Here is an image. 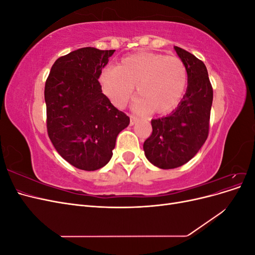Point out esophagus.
Wrapping results in <instances>:
<instances>
[{"mask_svg":"<svg viewBox=\"0 0 255 255\" xmlns=\"http://www.w3.org/2000/svg\"><path fill=\"white\" fill-rule=\"evenodd\" d=\"M136 122H137V118L135 117V116L130 115V116H129V125H130V126H134Z\"/></svg>","mask_w":255,"mask_h":255,"instance_id":"obj_1","label":"esophagus"}]
</instances>
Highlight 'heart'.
I'll return each instance as SVG.
<instances>
[{
	"instance_id": "heart-1",
	"label": "heart",
	"mask_w": 255,
	"mask_h": 255,
	"mask_svg": "<svg viewBox=\"0 0 255 255\" xmlns=\"http://www.w3.org/2000/svg\"><path fill=\"white\" fill-rule=\"evenodd\" d=\"M104 95L117 107L132 98L136 86L137 110L167 115L174 111L187 88V69L174 56L138 52L123 57L116 68H106L99 76Z\"/></svg>"
}]
</instances>
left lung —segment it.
Listing matches in <instances>:
<instances>
[{
	"label": "left lung",
	"mask_w": 255,
	"mask_h": 255,
	"mask_svg": "<svg viewBox=\"0 0 255 255\" xmlns=\"http://www.w3.org/2000/svg\"><path fill=\"white\" fill-rule=\"evenodd\" d=\"M174 50L187 69V89L171 114L151 121L152 134L143 143L145 157L160 169L186 164L201 149L210 129L213 88L207 69L191 53Z\"/></svg>",
	"instance_id": "left-lung-1"
}]
</instances>
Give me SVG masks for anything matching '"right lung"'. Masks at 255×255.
<instances>
[{
    "label": "right lung",
    "mask_w": 255,
    "mask_h": 255,
    "mask_svg": "<svg viewBox=\"0 0 255 255\" xmlns=\"http://www.w3.org/2000/svg\"><path fill=\"white\" fill-rule=\"evenodd\" d=\"M114 52L75 50L54 63L45 82L48 135L59 155L82 170L109 163L118 134L129 125L98 81Z\"/></svg>",
    "instance_id": "right-lung-1"
}]
</instances>
